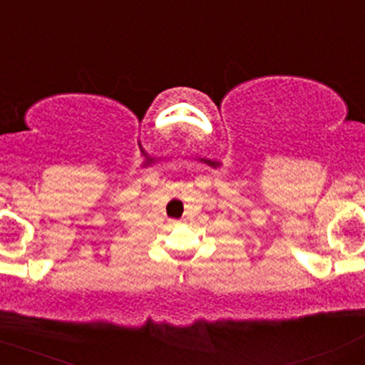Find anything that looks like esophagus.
Returning <instances> with one entry per match:
<instances>
[{
	"mask_svg": "<svg viewBox=\"0 0 365 365\" xmlns=\"http://www.w3.org/2000/svg\"><path fill=\"white\" fill-rule=\"evenodd\" d=\"M177 222H178V221H171V225H177Z\"/></svg>",
	"mask_w": 365,
	"mask_h": 365,
	"instance_id": "esophagus-1",
	"label": "esophagus"
}]
</instances>
